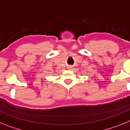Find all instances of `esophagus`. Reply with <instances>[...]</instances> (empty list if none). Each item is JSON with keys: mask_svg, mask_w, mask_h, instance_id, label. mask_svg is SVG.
<instances>
[{"mask_svg": "<svg viewBox=\"0 0 130 130\" xmlns=\"http://www.w3.org/2000/svg\"><path fill=\"white\" fill-rule=\"evenodd\" d=\"M71 68H72L71 67H69V69H71Z\"/></svg>", "mask_w": 130, "mask_h": 130, "instance_id": "34e87169", "label": "esophagus"}]
</instances>
